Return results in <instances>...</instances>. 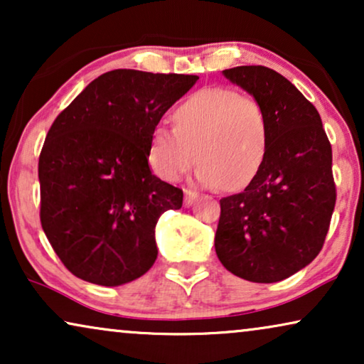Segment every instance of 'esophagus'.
<instances>
[{
    "instance_id": "esophagus-1",
    "label": "esophagus",
    "mask_w": 364,
    "mask_h": 364,
    "mask_svg": "<svg viewBox=\"0 0 364 364\" xmlns=\"http://www.w3.org/2000/svg\"><path fill=\"white\" fill-rule=\"evenodd\" d=\"M198 198V193L193 192V191H186V197H183V205L186 207H191L193 202H196Z\"/></svg>"
}]
</instances>
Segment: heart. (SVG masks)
Masks as SVG:
<instances>
[{"label":"heart","mask_w":364,"mask_h":364,"mask_svg":"<svg viewBox=\"0 0 364 364\" xmlns=\"http://www.w3.org/2000/svg\"><path fill=\"white\" fill-rule=\"evenodd\" d=\"M173 129L157 126L149 162L159 177L177 181L197 159V182L228 191L247 187L267 154V117L258 101L228 87H203L178 104Z\"/></svg>","instance_id":"b5f03b06"}]
</instances>
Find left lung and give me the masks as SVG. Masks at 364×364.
Wrapping results in <instances>:
<instances>
[{"mask_svg":"<svg viewBox=\"0 0 364 364\" xmlns=\"http://www.w3.org/2000/svg\"><path fill=\"white\" fill-rule=\"evenodd\" d=\"M260 104L267 154L245 191L220 200L215 252L233 275L275 283L320 253L336 202L331 144L315 106L265 66L222 71Z\"/></svg>","mask_w":364,"mask_h":364,"instance_id":"left-lung-1","label":"left lung"}]
</instances>
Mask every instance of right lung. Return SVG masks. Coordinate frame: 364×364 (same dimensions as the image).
Instances as JSON below:
<instances>
[{
	"label": "right lung",
	"mask_w": 364,
	"mask_h": 364,
	"mask_svg": "<svg viewBox=\"0 0 364 364\" xmlns=\"http://www.w3.org/2000/svg\"><path fill=\"white\" fill-rule=\"evenodd\" d=\"M197 79L109 71L53 122L39 156V215L73 275L119 287L154 265L159 217L181 208L183 192L151 172L149 141Z\"/></svg>",
	"instance_id": "right-lung-1"
}]
</instances>
